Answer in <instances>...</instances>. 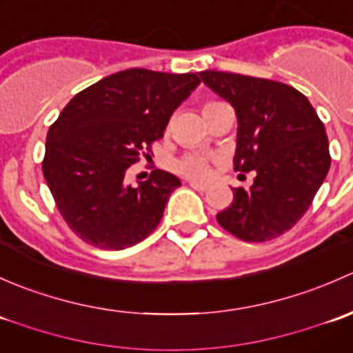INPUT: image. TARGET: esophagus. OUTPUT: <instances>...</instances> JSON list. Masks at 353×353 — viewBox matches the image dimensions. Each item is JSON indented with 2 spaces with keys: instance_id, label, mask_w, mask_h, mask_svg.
<instances>
[{
  "instance_id": "esophagus-1",
  "label": "esophagus",
  "mask_w": 353,
  "mask_h": 353,
  "mask_svg": "<svg viewBox=\"0 0 353 353\" xmlns=\"http://www.w3.org/2000/svg\"><path fill=\"white\" fill-rule=\"evenodd\" d=\"M190 186L196 191H206L210 188L206 183H198V181H190Z\"/></svg>"
}]
</instances>
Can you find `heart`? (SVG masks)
<instances>
[{
    "label": "heart",
    "instance_id": "b5f03b06",
    "mask_svg": "<svg viewBox=\"0 0 353 353\" xmlns=\"http://www.w3.org/2000/svg\"><path fill=\"white\" fill-rule=\"evenodd\" d=\"M212 104H215V102H208L206 105H212ZM177 170H179L181 174H184V176H190V177H206L210 172L208 159H205V157H198V155L184 157V159L177 163Z\"/></svg>",
    "mask_w": 353,
    "mask_h": 353
}]
</instances>
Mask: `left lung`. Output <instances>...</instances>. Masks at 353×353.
Masks as SVG:
<instances>
[{"mask_svg": "<svg viewBox=\"0 0 353 353\" xmlns=\"http://www.w3.org/2000/svg\"><path fill=\"white\" fill-rule=\"evenodd\" d=\"M199 77L237 114L234 167L256 172L251 188H234L216 222L248 243L275 239L302 219L328 174L325 124L290 85L213 70Z\"/></svg>", "mask_w": 353, "mask_h": 353, "instance_id": "8db88e82", "label": "left lung"}]
</instances>
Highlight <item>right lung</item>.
Instances as JSON below:
<instances>
[{"label":"right lung","mask_w":353,"mask_h":353,"mask_svg":"<svg viewBox=\"0 0 353 353\" xmlns=\"http://www.w3.org/2000/svg\"><path fill=\"white\" fill-rule=\"evenodd\" d=\"M199 81L194 73L131 68L90 85L61 110L46 138L42 172L59 213L81 241L119 251L157 229L181 181L155 169L133 186L126 170L141 154H152V143Z\"/></svg>","instance_id":"obj_1"}]
</instances>
